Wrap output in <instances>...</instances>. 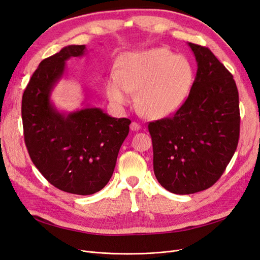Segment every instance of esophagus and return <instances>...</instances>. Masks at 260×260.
Returning <instances> with one entry per match:
<instances>
[{"instance_id":"1","label":"esophagus","mask_w":260,"mask_h":260,"mask_svg":"<svg viewBox=\"0 0 260 260\" xmlns=\"http://www.w3.org/2000/svg\"><path fill=\"white\" fill-rule=\"evenodd\" d=\"M130 129L132 131H139L141 129V125H140V123H138L136 121H132L130 124Z\"/></svg>"}]
</instances>
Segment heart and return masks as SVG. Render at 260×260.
<instances>
[{
	"label": "heart",
	"instance_id": "b5f03b06",
	"mask_svg": "<svg viewBox=\"0 0 260 260\" xmlns=\"http://www.w3.org/2000/svg\"><path fill=\"white\" fill-rule=\"evenodd\" d=\"M194 79L193 66L185 56L168 49L154 48L125 53L117 72L105 80L108 99L117 106L127 105L131 92H137L136 105L149 119H160L175 113L184 103Z\"/></svg>",
	"mask_w": 260,
	"mask_h": 260
}]
</instances>
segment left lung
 I'll return each mask as SVG.
<instances>
[{"mask_svg":"<svg viewBox=\"0 0 260 260\" xmlns=\"http://www.w3.org/2000/svg\"><path fill=\"white\" fill-rule=\"evenodd\" d=\"M187 45L198 62L190 94L174 116L148 124L155 177L181 195L215 184L240 138L239 92L232 75L209 49Z\"/></svg>","mask_w":260,"mask_h":260,"instance_id":"obj_1","label":"left lung"}]
</instances>
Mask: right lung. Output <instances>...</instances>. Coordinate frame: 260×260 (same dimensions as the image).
Returning a JSON list of instances; mask_svg holds the SVG:
<instances>
[{"instance_id": "obj_1", "label": "right lung", "mask_w": 260, "mask_h": 260, "mask_svg": "<svg viewBox=\"0 0 260 260\" xmlns=\"http://www.w3.org/2000/svg\"><path fill=\"white\" fill-rule=\"evenodd\" d=\"M85 52V45H67L43 59L21 102L23 135L31 160L51 184L77 195L94 194L108 183L131 123L85 101L82 108L72 113L54 105L52 91L65 75L66 61Z\"/></svg>"}]
</instances>
